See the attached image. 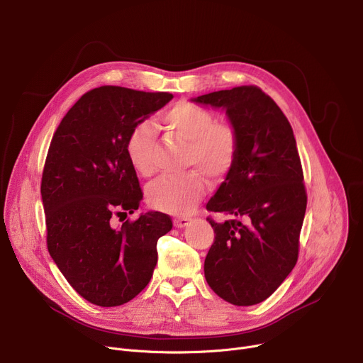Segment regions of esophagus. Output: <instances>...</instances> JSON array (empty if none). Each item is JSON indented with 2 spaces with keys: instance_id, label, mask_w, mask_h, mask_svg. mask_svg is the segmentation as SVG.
Returning <instances> with one entry per match:
<instances>
[{
  "instance_id": "obj_1",
  "label": "esophagus",
  "mask_w": 363,
  "mask_h": 363,
  "mask_svg": "<svg viewBox=\"0 0 363 363\" xmlns=\"http://www.w3.org/2000/svg\"><path fill=\"white\" fill-rule=\"evenodd\" d=\"M189 222H191V219H189V217H186V216L175 217V219H174V226L175 228H185V226H188Z\"/></svg>"
}]
</instances>
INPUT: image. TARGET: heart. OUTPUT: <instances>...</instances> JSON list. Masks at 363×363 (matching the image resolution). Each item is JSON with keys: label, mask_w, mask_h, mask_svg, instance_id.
<instances>
[{"label": "heart", "mask_w": 363, "mask_h": 363, "mask_svg": "<svg viewBox=\"0 0 363 363\" xmlns=\"http://www.w3.org/2000/svg\"><path fill=\"white\" fill-rule=\"evenodd\" d=\"M159 123L169 138L185 144L184 167H194L197 171L157 178L147 188V203L163 213L186 214L206 192L202 173L217 181L235 167L239 155V134L233 124L216 121L211 111L192 102H179L167 109L159 118ZM125 149L137 174L141 177L155 174L153 128L149 123H140L130 131Z\"/></svg>", "instance_id": "obj_1"}]
</instances>
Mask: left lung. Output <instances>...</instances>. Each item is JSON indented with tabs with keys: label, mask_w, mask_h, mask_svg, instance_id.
<instances>
[{
	"label": "left lung",
	"mask_w": 363,
	"mask_h": 363,
	"mask_svg": "<svg viewBox=\"0 0 363 363\" xmlns=\"http://www.w3.org/2000/svg\"><path fill=\"white\" fill-rule=\"evenodd\" d=\"M225 108L239 134L235 167L206 208L229 219L217 223L204 276L216 295L238 306L267 299L295 267L306 191L294 130L277 104L257 86L199 96Z\"/></svg>",
	"instance_id": "1"
}]
</instances>
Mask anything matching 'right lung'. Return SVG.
Masks as SVG:
<instances>
[{"instance_id": "right-lung-1", "label": "right lung", "mask_w": 363, "mask_h": 363, "mask_svg": "<svg viewBox=\"0 0 363 363\" xmlns=\"http://www.w3.org/2000/svg\"><path fill=\"white\" fill-rule=\"evenodd\" d=\"M174 94L101 86L72 105L54 133L40 194L46 245L60 272L86 301L119 306L153 276L157 239L172 229L150 211L113 226L138 208L143 191L127 155L130 131ZM121 220V219H119Z\"/></svg>"}]
</instances>
